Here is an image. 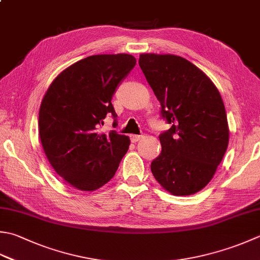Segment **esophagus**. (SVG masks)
<instances>
[{
  "mask_svg": "<svg viewBox=\"0 0 260 260\" xmlns=\"http://www.w3.org/2000/svg\"><path fill=\"white\" fill-rule=\"evenodd\" d=\"M142 137H143V135H132V137H131V140H132V142H133V143H136V142H139Z\"/></svg>",
  "mask_w": 260,
  "mask_h": 260,
  "instance_id": "1",
  "label": "esophagus"
}]
</instances>
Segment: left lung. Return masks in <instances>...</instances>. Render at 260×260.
Here are the masks:
<instances>
[{"mask_svg": "<svg viewBox=\"0 0 260 260\" xmlns=\"http://www.w3.org/2000/svg\"><path fill=\"white\" fill-rule=\"evenodd\" d=\"M139 64L172 126L159 139L151 171L167 191L188 196L212 180L229 144L225 107L212 80L189 60L172 54H141Z\"/></svg>", "mask_w": 260, "mask_h": 260, "instance_id": "8db88e82", "label": "left lung"}]
</instances>
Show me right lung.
<instances>
[{
	"mask_svg": "<svg viewBox=\"0 0 260 260\" xmlns=\"http://www.w3.org/2000/svg\"><path fill=\"white\" fill-rule=\"evenodd\" d=\"M135 64L129 54L89 56L62 71L46 91L40 142L53 169L76 189L93 191L107 184L128 150V136L100 133L99 126L107 114L117 117L111 98Z\"/></svg>",
	"mask_w": 260,
	"mask_h": 260,
	"instance_id": "obj_1",
	"label": "right lung"
}]
</instances>
